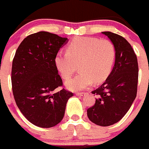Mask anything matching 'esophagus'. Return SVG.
<instances>
[{"mask_svg": "<svg viewBox=\"0 0 149 149\" xmlns=\"http://www.w3.org/2000/svg\"><path fill=\"white\" fill-rule=\"evenodd\" d=\"M84 94H85V93H76V95H77V96H82Z\"/></svg>", "mask_w": 149, "mask_h": 149, "instance_id": "esophagus-1", "label": "esophagus"}]
</instances>
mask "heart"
<instances>
[{
	"instance_id": "heart-1",
	"label": "heart",
	"mask_w": 149,
	"mask_h": 149,
	"mask_svg": "<svg viewBox=\"0 0 149 149\" xmlns=\"http://www.w3.org/2000/svg\"><path fill=\"white\" fill-rule=\"evenodd\" d=\"M115 59V48L110 41L95 37H78L54 57V65L62 78L68 79L76 70L79 73L65 82L71 91L87 88L93 82L104 81L112 70Z\"/></svg>"
}]
</instances>
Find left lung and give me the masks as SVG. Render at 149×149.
Wrapping results in <instances>:
<instances>
[{
    "instance_id": "left-lung-1",
    "label": "left lung",
    "mask_w": 149,
    "mask_h": 149,
    "mask_svg": "<svg viewBox=\"0 0 149 149\" xmlns=\"http://www.w3.org/2000/svg\"><path fill=\"white\" fill-rule=\"evenodd\" d=\"M115 48V60L110 74L92 93L97 95L94 106L87 109L90 121L101 126L121 120L137 95L138 64L137 56L127 40L118 34L104 31Z\"/></svg>"
}]
</instances>
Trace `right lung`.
<instances>
[{
	"instance_id": "right-lung-1",
	"label": "right lung",
	"mask_w": 149,
	"mask_h": 149,
	"mask_svg": "<svg viewBox=\"0 0 149 149\" xmlns=\"http://www.w3.org/2000/svg\"><path fill=\"white\" fill-rule=\"evenodd\" d=\"M68 42L47 31L28 36L17 49L12 62V84L17 106L26 119L42 128L60 123L73 93L62 89L54 57Z\"/></svg>"
}]
</instances>
